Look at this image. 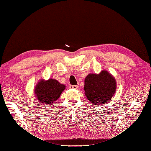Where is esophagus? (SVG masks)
<instances>
[{"label": "esophagus", "instance_id": "34e87169", "mask_svg": "<svg viewBox=\"0 0 151 151\" xmlns=\"http://www.w3.org/2000/svg\"><path fill=\"white\" fill-rule=\"evenodd\" d=\"M77 88H78V86L76 85H70L69 86V88H70V89H77Z\"/></svg>", "mask_w": 151, "mask_h": 151}]
</instances>
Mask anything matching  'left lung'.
<instances>
[{
    "instance_id": "8db88e82",
    "label": "left lung",
    "mask_w": 151,
    "mask_h": 151,
    "mask_svg": "<svg viewBox=\"0 0 151 151\" xmlns=\"http://www.w3.org/2000/svg\"><path fill=\"white\" fill-rule=\"evenodd\" d=\"M116 83L115 78L106 70L99 74H89L84 81L85 94L94 104H104L115 94Z\"/></svg>"
}]
</instances>
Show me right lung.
<instances>
[{
	"label": "right lung",
	"mask_w": 151,
	"mask_h": 151,
	"mask_svg": "<svg viewBox=\"0 0 151 151\" xmlns=\"http://www.w3.org/2000/svg\"><path fill=\"white\" fill-rule=\"evenodd\" d=\"M65 88V86L59 83L57 80H42L36 86L35 93L39 102L45 105L52 104L59 98Z\"/></svg>",
	"instance_id": "add662e5"
}]
</instances>
